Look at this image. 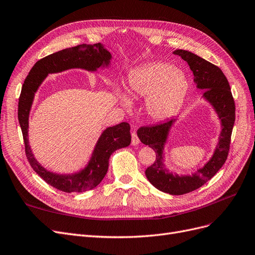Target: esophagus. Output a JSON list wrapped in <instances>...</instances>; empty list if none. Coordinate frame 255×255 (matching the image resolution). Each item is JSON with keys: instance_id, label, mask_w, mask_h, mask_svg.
Returning <instances> with one entry per match:
<instances>
[{"instance_id": "34e87169", "label": "esophagus", "mask_w": 255, "mask_h": 255, "mask_svg": "<svg viewBox=\"0 0 255 255\" xmlns=\"http://www.w3.org/2000/svg\"><path fill=\"white\" fill-rule=\"evenodd\" d=\"M131 144H132V145H138L139 144V138L137 137V134L135 132L131 133Z\"/></svg>"}]
</instances>
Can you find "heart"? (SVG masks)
Listing matches in <instances>:
<instances>
[{"mask_svg": "<svg viewBox=\"0 0 255 255\" xmlns=\"http://www.w3.org/2000/svg\"><path fill=\"white\" fill-rule=\"evenodd\" d=\"M189 84L185 73L166 62H151L131 70L127 93L132 99L146 100V110L153 120L164 121L175 116L185 101ZM127 94L121 100L131 107Z\"/></svg>", "mask_w": 255, "mask_h": 255, "instance_id": "1", "label": "heart"}]
</instances>
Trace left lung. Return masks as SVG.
Returning a JSON list of instances; mask_svg holds the SVG:
<instances>
[{
    "instance_id": "obj_1",
    "label": "left lung",
    "mask_w": 255,
    "mask_h": 255,
    "mask_svg": "<svg viewBox=\"0 0 255 255\" xmlns=\"http://www.w3.org/2000/svg\"><path fill=\"white\" fill-rule=\"evenodd\" d=\"M174 54L180 55L189 65L194 75V83L204 90L203 99L208 102L221 120L222 131L211 158L191 175H178L168 170L164 164V149L169 132L176 119L168 120L151 127H140L137 136L140 142L151 147L156 154L154 163L148 167L145 174L156 189L172 195H182L199 189L212 178L227 159L231 133L235 121V105L230 85L223 71L210 62L190 51L177 49Z\"/></svg>"
}]
</instances>
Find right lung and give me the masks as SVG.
Segmentation results:
<instances>
[{
  "label": "right lung",
  "instance_id": "obj_1",
  "mask_svg": "<svg viewBox=\"0 0 255 255\" xmlns=\"http://www.w3.org/2000/svg\"><path fill=\"white\" fill-rule=\"evenodd\" d=\"M110 60L111 53L101 43L93 45L82 44L66 48L37 61L22 86L21 96L18 99L17 118L22 129L28 162L47 184L63 192H83L97 187L108 171L110 155L116 150L130 145V125L124 122L104 130L93 149L88 164L82 170L71 174H59L48 171L35 159L28 140L29 113L35 92L50 73H58L73 68L97 71L101 67H108Z\"/></svg>",
  "mask_w": 255,
  "mask_h": 255
}]
</instances>
